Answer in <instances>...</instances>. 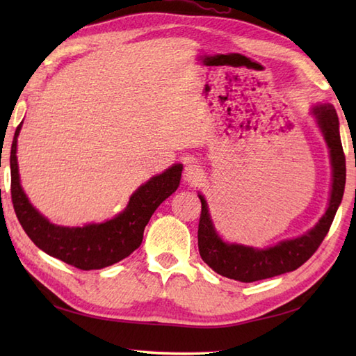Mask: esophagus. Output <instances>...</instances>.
Wrapping results in <instances>:
<instances>
[{"instance_id":"obj_1","label":"esophagus","mask_w":356,"mask_h":356,"mask_svg":"<svg viewBox=\"0 0 356 356\" xmlns=\"http://www.w3.org/2000/svg\"><path fill=\"white\" fill-rule=\"evenodd\" d=\"M203 177V171L199 165L195 163H188L184 170V179L188 184H197L199 180Z\"/></svg>"}]
</instances>
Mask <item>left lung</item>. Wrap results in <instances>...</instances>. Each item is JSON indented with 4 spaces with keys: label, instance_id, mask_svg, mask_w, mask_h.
Instances as JSON below:
<instances>
[{
    "label": "left lung",
    "instance_id": "1",
    "mask_svg": "<svg viewBox=\"0 0 356 356\" xmlns=\"http://www.w3.org/2000/svg\"><path fill=\"white\" fill-rule=\"evenodd\" d=\"M318 125L330 149L334 182H332L330 202L326 214L316 223L314 229L301 237L282 241L268 249H254L241 245H229L222 241L214 231L209 218L205 199L199 194L202 213L199 220V252L208 266L226 278L237 282L252 283L257 280L270 278L298 269L315 254L316 249L327 236L334 222L337 209L343 200L346 186V156L339 138V122L332 105H320L315 108Z\"/></svg>",
    "mask_w": 356,
    "mask_h": 356
}]
</instances>
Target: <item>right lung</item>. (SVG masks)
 Listing matches in <instances>:
<instances>
[{
  "mask_svg": "<svg viewBox=\"0 0 356 356\" xmlns=\"http://www.w3.org/2000/svg\"><path fill=\"white\" fill-rule=\"evenodd\" d=\"M21 124L17 127L10 148V194L15 214L29 238L45 254L81 270L111 266L136 251L156 208L177 190L182 165H174L149 179L131 195L124 213L111 220L84 228H64L44 218L21 190L17 162V138Z\"/></svg>",
  "mask_w": 356,
  "mask_h": 356,
  "instance_id": "right-lung-1",
  "label": "right lung"
}]
</instances>
